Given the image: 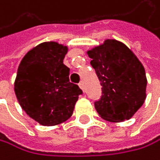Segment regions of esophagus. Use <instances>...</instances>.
I'll list each match as a JSON object with an SVG mask.
<instances>
[{
	"instance_id": "34e87169",
	"label": "esophagus",
	"mask_w": 160,
	"mask_h": 160,
	"mask_svg": "<svg viewBox=\"0 0 160 160\" xmlns=\"http://www.w3.org/2000/svg\"><path fill=\"white\" fill-rule=\"evenodd\" d=\"M78 87H79V88H81L83 90V83H82V82H81L78 83Z\"/></svg>"
}]
</instances>
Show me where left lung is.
I'll return each instance as SVG.
<instances>
[{"mask_svg": "<svg viewBox=\"0 0 160 160\" xmlns=\"http://www.w3.org/2000/svg\"><path fill=\"white\" fill-rule=\"evenodd\" d=\"M88 54L102 87L100 98L94 101L97 113L110 122L130 119L146 99L147 78L142 63L117 40L108 39Z\"/></svg>", "mask_w": 160, "mask_h": 160, "instance_id": "8db88e82", "label": "left lung"}]
</instances>
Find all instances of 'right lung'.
<instances>
[{
    "instance_id": "1",
    "label": "right lung",
    "mask_w": 160,
    "mask_h": 160,
    "mask_svg": "<svg viewBox=\"0 0 160 160\" xmlns=\"http://www.w3.org/2000/svg\"><path fill=\"white\" fill-rule=\"evenodd\" d=\"M66 46L41 43L21 60L14 91L21 108L43 126H55L72 116L82 90L70 82V69L63 63Z\"/></svg>"
}]
</instances>
